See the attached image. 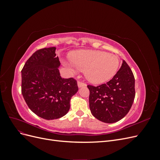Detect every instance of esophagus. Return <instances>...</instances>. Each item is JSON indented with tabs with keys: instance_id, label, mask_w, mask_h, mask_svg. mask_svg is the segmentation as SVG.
<instances>
[{
	"instance_id": "1",
	"label": "esophagus",
	"mask_w": 160,
	"mask_h": 160,
	"mask_svg": "<svg viewBox=\"0 0 160 160\" xmlns=\"http://www.w3.org/2000/svg\"><path fill=\"white\" fill-rule=\"evenodd\" d=\"M77 85H78V87H79V88H82V87H85V86L87 85L85 83H83V82H81V81H78V82H77Z\"/></svg>"
}]
</instances>
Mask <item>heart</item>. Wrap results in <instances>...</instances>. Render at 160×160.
Returning a JSON list of instances; mask_svg holds the SVG:
<instances>
[{
    "label": "heart",
    "mask_w": 160,
    "mask_h": 160,
    "mask_svg": "<svg viewBox=\"0 0 160 160\" xmlns=\"http://www.w3.org/2000/svg\"><path fill=\"white\" fill-rule=\"evenodd\" d=\"M71 62H63L70 71H85L91 83L99 84L108 81L116 73L119 65L118 56L100 51H83L72 53Z\"/></svg>",
    "instance_id": "obj_1"
}]
</instances>
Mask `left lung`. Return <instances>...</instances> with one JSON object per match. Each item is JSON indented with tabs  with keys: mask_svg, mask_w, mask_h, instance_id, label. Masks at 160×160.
Wrapping results in <instances>:
<instances>
[{
	"mask_svg": "<svg viewBox=\"0 0 160 160\" xmlns=\"http://www.w3.org/2000/svg\"><path fill=\"white\" fill-rule=\"evenodd\" d=\"M88 88L91 112L104 123H113L123 119L133 103L135 78L124 60L112 79L98 87L88 85Z\"/></svg>",
	"mask_w": 160,
	"mask_h": 160,
	"instance_id": "8db88e82",
	"label": "left lung"
}]
</instances>
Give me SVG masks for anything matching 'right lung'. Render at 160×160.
Instances as JSON below:
<instances>
[{"label":"right lung","instance_id":"right-lung-1","mask_svg":"<svg viewBox=\"0 0 160 160\" xmlns=\"http://www.w3.org/2000/svg\"><path fill=\"white\" fill-rule=\"evenodd\" d=\"M56 47L44 48L34 52L21 71V91L28 107L38 117L59 119L70 109V101L77 91V81L63 79Z\"/></svg>","mask_w":160,"mask_h":160}]
</instances>
